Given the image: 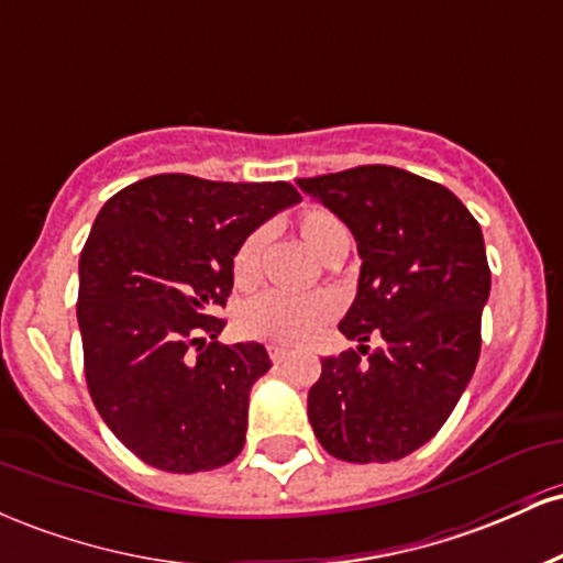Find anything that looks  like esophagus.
Instances as JSON below:
<instances>
[{"label": "esophagus", "mask_w": 563, "mask_h": 563, "mask_svg": "<svg viewBox=\"0 0 563 563\" xmlns=\"http://www.w3.org/2000/svg\"><path fill=\"white\" fill-rule=\"evenodd\" d=\"M269 357H273V363L280 365L290 357V352H288V349H283V346H269Z\"/></svg>", "instance_id": "obj_1"}]
</instances>
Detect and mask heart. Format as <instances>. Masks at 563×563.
I'll list each match as a JSON object with an SVG mask.
<instances>
[{"mask_svg": "<svg viewBox=\"0 0 563 563\" xmlns=\"http://www.w3.org/2000/svg\"><path fill=\"white\" fill-rule=\"evenodd\" d=\"M301 241L309 245L314 256L331 264L335 256L346 254L349 230L333 211L307 209L299 214ZM267 249V232L254 230L245 235L232 254V280L241 288H254L262 277V260ZM335 312L333 296L309 294V296H286V294H260L245 301L238 312V325L245 335L273 344L296 346L312 339Z\"/></svg>", "mask_w": 563, "mask_h": 563, "instance_id": "obj_1", "label": "heart"}]
</instances>
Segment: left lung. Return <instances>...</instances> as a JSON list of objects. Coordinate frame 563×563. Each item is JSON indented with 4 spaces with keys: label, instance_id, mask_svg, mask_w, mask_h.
Listing matches in <instances>:
<instances>
[{
    "label": "left lung",
    "instance_id": "8db88e82",
    "mask_svg": "<svg viewBox=\"0 0 563 563\" xmlns=\"http://www.w3.org/2000/svg\"><path fill=\"white\" fill-rule=\"evenodd\" d=\"M296 185L352 230L363 260L339 322L360 346L322 357L309 423L339 461H399L442 429L474 376L489 299L482 228L448 187L397 166ZM371 338L382 346L368 355Z\"/></svg>",
    "mask_w": 563,
    "mask_h": 563
}]
</instances>
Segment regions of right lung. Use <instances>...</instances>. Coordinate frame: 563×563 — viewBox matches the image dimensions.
<instances>
[{
  "label": "right lung",
  "instance_id": "obj_1",
  "mask_svg": "<svg viewBox=\"0 0 563 563\" xmlns=\"http://www.w3.org/2000/svg\"><path fill=\"white\" fill-rule=\"evenodd\" d=\"M299 200L288 183L158 174L97 214L79 260L84 376L102 421L147 466L196 474L243 450L251 386L273 363L256 341L219 344L214 312L243 238Z\"/></svg>",
  "mask_w": 563,
  "mask_h": 563
}]
</instances>
